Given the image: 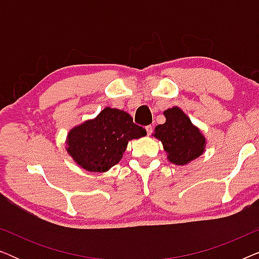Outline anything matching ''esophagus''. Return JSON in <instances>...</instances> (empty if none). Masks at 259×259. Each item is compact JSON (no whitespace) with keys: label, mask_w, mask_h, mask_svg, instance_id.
<instances>
[{"label":"esophagus","mask_w":259,"mask_h":259,"mask_svg":"<svg viewBox=\"0 0 259 259\" xmlns=\"http://www.w3.org/2000/svg\"><path fill=\"white\" fill-rule=\"evenodd\" d=\"M145 128H146L147 136H151V133H152V132H153V126H152V125H148V126H146V127H145Z\"/></svg>","instance_id":"34e87169"}]
</instances>
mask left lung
Instances as JSON below:
<instances>
[{
  "instance_id": "obj_1",
  "label": "left lung",
  "mask_w": 259,
  "mask_h": 259,
  "mask_svg": "<svg viewBox=\"0 0 259 259\" xmlns=\"http://www.w3.org/2000/svg\"><path fill=\"white\" fill-rule=\"evenodd\" d=\"M166 122L158 125L153 136L162 143L167 159L176 165H185L203 154L205 138L178 107L164 112Z\"/></svg>"
}]
</instances>
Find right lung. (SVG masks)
<instances>
[{
	"label": "right lung",
	"instance_id": "obj_1",
	"mask_svg": "<svg viewBox=\"0 0 259 259\" xmlns=\"http://www.w3.org/2000/svg\"><path fill=\"white\" fill-rule=\"evenodd\" d=\"M146 136L128 113L106 107L97 118L74 127L67 138V151L77 165L90 172H106L122 158L127 144Z\"/></svg>",
	"mask_w": 259,
	"mask_h": 259
}]
</instances>
